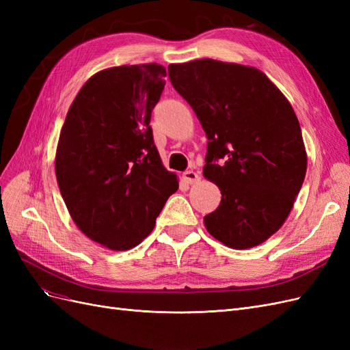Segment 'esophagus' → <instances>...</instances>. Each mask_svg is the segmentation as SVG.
Masks as SVG:
<instances>
[{"mask_svg":"<svg viewBox=\"0 0 350 350\" xmlns=\"http://www.w3.org/2000/svg\"><path fill=\"white\" fill-rule=\"evenodd\" d=\"M183 176H184V179H185L188 184H194L197 179H198V174L194 172V171H185Z\"/></svg>","mask_w":350,"mask_h":350,"instance_id":"34e87169","label":"esophagus"}]
</instances>
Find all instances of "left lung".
<instances>
[{"label":"left lung","instance_id":"obj_1","mask_svg":"<svg viewBox=\"0 0 350 350\" xmlns=\"http://www.w3.org/2000/svg\"><path fill=\"white\" fill-rule=\"evenodd\" d=\"M207 137L203 174L221 201L204 225L225 245L256 247L291 213L306 172L299 121L257 68L215 59L167 67Z\"/></svg>","mask_w":350,"mask_h":350}]
</instances>
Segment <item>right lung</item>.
Wrapping results in <instances>:
<instances>
[{"label": "right lung", "mask_w": 350, "mask_h": 350, "mask_svg": "<svg viewBox=\"0 0 350 350\" xmlns=\"http://www.w3.org/2000/svg\"><path fill=\"white\" fill-rule=\"evenodd\" d=\"M165 77L159 64L99 71L62 125L55 157L61 196L83 234L109 250L139 245L178 189L150 126Z\"/></svg>", "instance_id": "right-lung-1"}]
</instances>
